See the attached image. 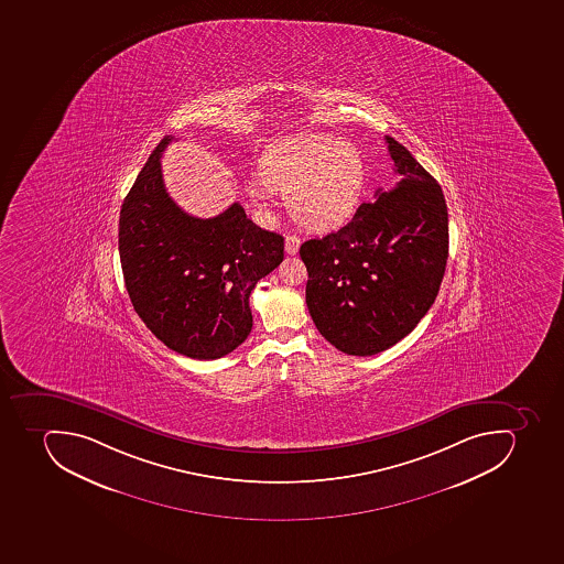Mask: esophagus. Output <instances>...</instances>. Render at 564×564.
<instances>
[{"instance_id": "obj_1", "label": "esophagus", "mask_w": 564, "mask_h": 564, "mask_svg": "<svg viewBox=\"0 0 564 564\" xmlns=\"http://www.w3.org/2000/svg\"><path fill=\"white\" fill-rule=\"evenodd\" d=\"M299 248H301V239H299L297 235H286L284 251L289 252V254H297Z\"/></svg>"}]
</instances>
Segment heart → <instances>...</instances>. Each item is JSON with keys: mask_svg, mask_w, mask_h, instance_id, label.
Returning a JSON list of instances; mask_svg holds the SVG:
<instances>
[{"mask_svg": "<svg viewBox=\"0 0 564 564\" xmlns=\"http://www.w3.org/2000/svg\"><path fill=\"white\" fill-rule=\"evenodd\" d=\"M271 189L286 193L290 216L310 230H333L356 213L366 187L361 150L333 135L307 134L274 141L260 166ZM249 194L258 207H271L267 187L252 181Z\"/></svg>", "mask_w": 564, "mask_h": 564, "instance_id": "heart-1", "label": "heart"}]
</instances>
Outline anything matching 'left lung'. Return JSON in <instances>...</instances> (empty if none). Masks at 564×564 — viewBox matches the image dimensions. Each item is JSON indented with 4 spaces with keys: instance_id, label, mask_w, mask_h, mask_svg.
<instances>
[{
    "instance_id": "left-lung-1",
    "label": "left lung",
    "mask_w": 564,
    "mask_h": 564,
    "mask_svg": "<svg viewBox=\"0 0 564 564\" xmlns=\"http://www.w3.org/2000/svg\"><path fill=\"white\" fill-rule=\"evenodd\" d=\"M398 184L377 191L338 231L301 246L306 304L330 345L373 356L414 330L446 271L449 230L441 185L386 135Z\"/></svg>"
}]
</instances>
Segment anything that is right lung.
Returning <instances> with one entry per match:
<instances>
[{
	"instance_id": "right-lung-1",
	"label": "right lung",
	"mask_w": 564,
	"mask_h": 564,
	"mask_svg": "<svg viewBox=\"0 0 564 564\" xmlns=\"http://www.w3.org/2000/svg\"><path fill=\"white\" fill-rule=\"evenodd\" d=\"M164 135L123 199L118 249L135 313L182 356L230 354L252 327L249 295L283 262L284 239L234 203L216 217L185 214L164 187Z\"/></svg>"
}]
</instances>
